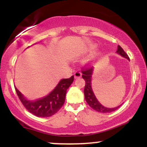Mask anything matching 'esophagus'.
I'll return each mask as SVG.
<instances>
[{
	"label": "esophagus",
	"mask_w": 147,
	"mask_h": 147,
	"mask_svg": "<svg viewBox=\"0 0 147 147\" xmlns=\"http://www.w3.org/2000/svg\"><path fill=\"white\" fill-rule=\"evenodd\" d=\"M74 75H75V78L77 79V78H80V77H82V74L81 72L77 71V72H76L75 74H74Z\"/></svg>",
	"instance_id": "esophagus-1"
}]
</instances>
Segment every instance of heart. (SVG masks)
I'll use <instances>...</instances> for the list:
<instances>
[{"mask_svg": "<svg viewBox=\"0 0 147 147\" xmlns=\"http://www.w3.org/2000/svg\"><path fill=\"white\" fill-rule=\"evenodd\" d=\"M91 48L92 49L95 48V45H92V46H91ZM101 55H102V53H101V52H97V53L94 54L93 55H92V56L88 59L86 60V63L88 64H92L97 59L99 58V57L101 56Z\"/></svg>", "mask_w": 147, "mask_h": 147, "instance_id": "obj_1", "label": "heart"}]
</instances>
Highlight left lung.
Here are the masks:
<instances>
[{"label":"left lung","mask_w":147,"mask_h":147,"mask_svg":"<svg viewBox=\"0 0 147 147\" xmlns=\"http://www.w3.org/2000/svg\"><path fill=\"white\" fill-rule=\"evenodd\" d=\"M116 53L122 56L124 58L127 59L129 60V57L126 55V53L124 51V50L121 48L119 45L117 46V50ZM94 71V68L91 67L90 68H85L82 71V78L85 80L86 85L84 88V96L86 102L89 106L92 108V109L97 111L99 113H111L113 111H116L118 108L121 105L117 106L115 108H107L105 107L99 102L98 99H97L95 94H94L93 90L92 88V76Z\"/></svg>","instance_id":"1"}]
</instances>
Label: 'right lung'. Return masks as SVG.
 Listing matches in <instances>:
<instances>
[{
  "mask_svg": "<svg viewBox=\"0 0 147 147\" xmlns=\"http://www.w3.org/2000/svg\"><path fill=\"white\" fill-rule=\"evenodd\" d=\"M73 80V75L70 78L61 79L56 87L48 95L36 100L28 99L16 86L14 87L18 98L27 110L37 117H48L57 113L63 105L67 89Z\"/></svg>",
  "mask_w": 147,
  "mask_h": 147,
  "instance_id": "add662e5",
  "label": "right lung"
}]
</instances>
